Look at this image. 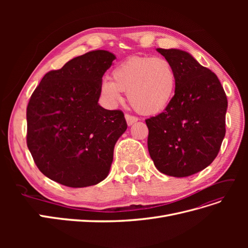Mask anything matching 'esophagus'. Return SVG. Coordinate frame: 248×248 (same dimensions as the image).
<instances>
[{
	"label": "esophagus",
	"mask_w": 248,
	"mask_h": 248,
	"mask_svg": "<svg viewBox=\"0 0 248 248\" xmlns=\"http://www.w3.org/2000/svg\"><path fill=\"white\" fill-rule=\"evenodd\" d=\"M125 119H126L127 125H128V126H131L132 124H134V123L139 121V119L137 117H133V116H130V115H125Z\"/></svg>",
	"instance_id": "esophagus-1"
}]
</instances>
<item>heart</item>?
<instances>
[{
	"label": "heart",
	"mask_w": 248,
	"mask_h": 248,
	"mask_svg": "<svg viewBox=\"0 0 248 248\" xmlns=\"http://www.w3.org/2000/svg\"><path fill=\"white\" fill-rule=\"evenodd\" d=\"M111 78L100 86L103 100L111 108L123 101V92H128L132 107L146 115L161 112L174 99L176 72L163 58L132 57L115 67Z\"/></svg>",
	"instance_id": "obj_1"
}]
</instances>
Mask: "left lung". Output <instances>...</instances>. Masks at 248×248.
<instances>
[{
  "mask_svg": "<svg viewBox=\"0 0 248 248\" xmlns=\"http://www.w3.org/2000/svg\"><path fill=\"white\" fill-rule=\"evenodd\" d=\"M176 72L174 99L161 114L146 120L148 150L156 169L188 177L206 169L226 136L227 95L218 78L189 52L157 48Z\"/></svg>",
  "mask_w": 248,
  "mask_h": 248,
  "instance_id": "8db88e82",
  "label": "left lung"
}]
</instances>
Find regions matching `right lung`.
I'll use <instances>...</instances> for the list:
<instances>
[{"instance_id": "add662e5", "label": "right lung", "mask_w": 248, "mask_h": 248, "mask_svg": "<svg viewBox=\"0 0 248 248\" xmlns=\"http://www.w3.org/2000/svg\"><path fill=\"white\" fill-rule=\"evenodd\" d=\"M116 56L97 49L47 72L27 108V144L52 181L80 188L108 176L114 148L127 129L121 110L99 106L103 74Z\"/></svg>"}]
</instances>
